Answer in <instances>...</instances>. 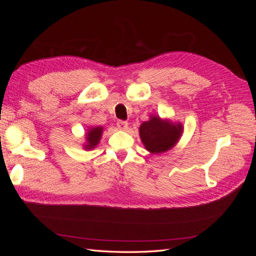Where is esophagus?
<instances>
[{"label":"esophagus","mask_w":256,"mask_h":256,"mask_svg":"<svg viewBox=\"0 0 256 256\" xmlns=\"http://www.w3.org/2000/svg\"><path fill=\"white\" fill-rule=\"evenodd\" d=\"M116 125H118L120 130L126 131L128 129V122L125 120H118V124H116Z\"/></svg>","instance_id":"1"}]
</instances>
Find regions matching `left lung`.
<instances>
[{"label": "left lung", "mask_w": 256, "mask_h": 256, "mask_svg": "<svg viewBox=\"0 0 256 256\" xmlns=\"http://www.w3.org/2000/svg\"><path fill=\"white\" fill-rule=\"evenodd\" d=\"M138 132L145 150L158 154L172 150L178 143L184 132V126L180 122L150 115L148 120L141 124Z\"/></svg>", "instance_id": "8db88e82"}]
</instances>
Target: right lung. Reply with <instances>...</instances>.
Masks as SVG:
<instances>
[{
    "label": "right lung",
    "mask_w": 256,
    "mask_h": 256,
    "mask_svg": "<svg viewBox=\"0 0 256 256\" xmlns=\"http://www.w3.org/2000/svg\"><path fill=\"white\" fill-rule=\"evenodd\" d=\"M104 128L102 126L90 127L85 134V142L83 144V148L85 150H92L100 143L102 140V132Z\"/></svg>",
    "instance_id": "add662e5"
}]
</instances>
